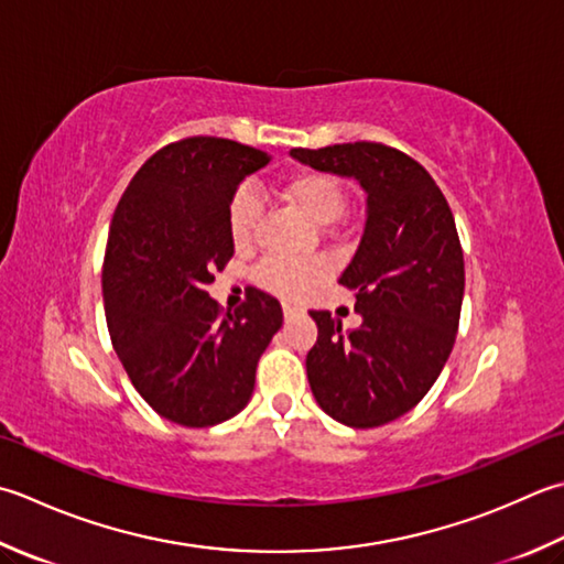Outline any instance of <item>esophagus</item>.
<instances>
[{
	"mask_svg": "<svg viewBox=\"0 0 564 564\" xmlns=\"http://www.w3.org/2000/svg\"><path fill=\"white\" fill-rule=\"evenodd\" d=\"M297 313H301V307H295V305H291V303H283V315H285V319L295 317Z\"/></svg>",
	"mask_w": 564,
	"mask_h": 564,
	"instance_id": "obj_1",
	"label": "esophagus"
}]
</instances>
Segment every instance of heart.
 <instances>
[{
  "instance_id": "b5f03b06",
  "label": "heart",
  "mask_w": 564,
  "mask_h": 564,
  "mask_svg": "<svg viewBox=\"0 0 564 564\" xmlns=\"http://www.w3.org/2000/svg\"><path fill=\"white\" fill-rule=\"evenodd\" d=\"M281 200L295 207L303 217L311 219L313 225H329L345 213L347 191L337 175L327 171H297L291 178H285L279 187ZM263 205L251 191H237L231 195L227 207V225L229 237L237 249H247L253 235H257ZM323 267L315 261H283L269 259L263 261L257 271V281L267 291H273L285 297H297L307 293L323 281Z\"/></svg>"
}]
</instances>
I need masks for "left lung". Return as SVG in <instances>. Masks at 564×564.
Instances as JSON below:
<instances>
[{"label": "left lung", "mask_w": 564, "mask_h": 564, "mask_svg": "<svg viewBox=\"0 0 564 564\" xmlns=\"http://www.w3.org/2000/svg\"><path fill=\"white\" fill-rule=\"evenodd\" d=\"M317 171L355 175L367 225L339 283L361 325L311 311L317 341L305 367L319 408L349 427H379L423 401L455 345L465 253L443 191L421 163L379 141L293 149Z\"/></svg>", "instance_id": "8db88e82"}]
</instances>
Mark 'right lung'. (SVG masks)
<instances>
[{
    "instance_id": "obj_1",
    "label": "right lung",
    "mask_w": 564,
    "mask_h": 564,
    "mask_svg": "<svg viewBox=\"0 0 564 564\" xmlns=\"http://www.w3.org/2000/svg\"><path fill=\"white\" fill-rule=\"evenodd\" d=\"M267 151L217 137L159 149L127 185L109 225L102 295L112 347L153 411L209 427L251 399L257 364L283 325L275 297L249 289L235 313L207 295L235 257L227 207Z\"/></svg>"
}]
</instances>
